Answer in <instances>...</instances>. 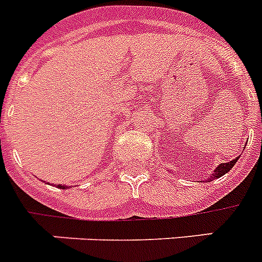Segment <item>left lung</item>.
Masks as SVG:
<instances>
[{
  "label": "left lung",
  "instance_id": "left-lung-1",
  "mask_svg": "<svg viewBox=\"0 0 262 262\" xmlns=\"http://www.w3.org/2000/svg\"><path fill=\"white\" fill-rule=\"evenodd\" d=\"M237 160H238V157H235L234 160L229 161V163H222V164L218 165V167H216L215 169L212 171L211 176H210L208 179H206V183H208V182H210V180L218 179V178H221V176H223V175H225V173H227V172L230 171L231 168L234 167L235 163H237Z\"/></svg>",
  "mask_w": 262,
  "mask_h": 262
}]
</instances>
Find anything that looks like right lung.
<instances>
[{"mask_svg": "<svg viewBox=\"0 0 262 262\" xmlns=\"http://www.w3.org/2000/svg\"><path fill=\"white\" fill-rule=\"evenodd\" d=\"M57 188H60V190H67V188H69V187H66V186H60V184H59V186H57Z\"/></svg>", "mask_w": 262, "mask_h": 262, "instance_id": "obj_1", "label": "right lung"}]
</instances>
